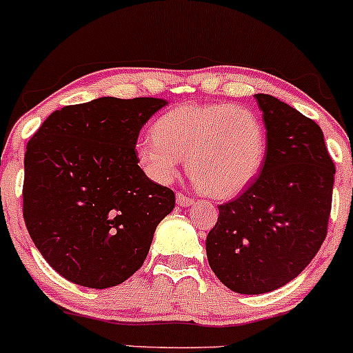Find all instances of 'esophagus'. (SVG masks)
<instances>
[{
  "label": "esophagus",
  "instance_id": "1",
  "mask_svg": "<svg viewBox=\"0 0 353 353\" xmlns=\"http://www.w3.org/2000/svg\"><path fill=\"white\" fill-rule=\"evenodd\" d=\"M176 203L180 207H190V205H193V198L183 195V193H176Z\"/></svg>",
  "mask_w": 353,
  "mask_h": 353
}]
</instances>
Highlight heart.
<instances>
[{
    "mask_svg": "<svg viewBox=\"0 0 353 353\" xmlns=\"http://www.w3.org/2000/svg\"><path fill=\"white\" fill-rule=\"evenodd\" d=\"M267 134L260 117L228 103H185L161 114L153 138L137 143L138 163L157 183L187 161L193 183L213 198L239 195L262 170Z\"/></svg>",
    "mask_w": 353,
    "mask_h": 353,
    "instance_id": "b5f03b06",
    "label": "heart"
}]
</instances>
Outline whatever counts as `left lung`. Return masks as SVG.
I'll return each mask as SVG.
<instances>
[{
	"label": "left lung",
	"mask_w": 353,
	"mask_h": 353,
	"mask_svg": "<svg viewBox=\"0 0 353 353\" xmlns=\"http://www.w3.org/2000/svg\"><path fill=\"white\" fill-rule=\"evenodd\" d=\"M267 128L262 172L219 207L208 263L230 290L260 295L283 287L327 236L335 166L322 128L270 94H255Z\"/></svg>",
	"instance_id": "obj_1"
}]
</instances>
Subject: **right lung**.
<instances>
[{
	"label": "right lung",
	"mask_w": 353,
	"mask_h": 353,
	"mask_svg": "<svg viewBox=\"0 0 353 353\" xmlns=\"http://www.w3.org/2000/svg\"><path fill=\"white\" fill-rule=\"evenodd\" d=\"M161 98L103 97L57 110L25 153L23 216L51 268L70 282L110 288L145 262L175 193L138 166L140 130Z\"/></svg>",
	"instance_id": "add662e5"
}]
</instances>
